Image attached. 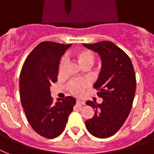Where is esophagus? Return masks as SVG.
Instances as JSON below:
<instances>
[{
	"label": "esophagus",
	"mask_w": 154,
	"mask_h": 154,
	"mask_svg": "<svg viewBox=\"0 0 154 154\" xmlns=\"http://www.w3.org/2000/svg\"><path fill=\"white\" fill-rule=\"evenodd\" d=\"M76 102H77V105H85V104L84 101H82V100H78V99H77V101H76Z\"/></svg>",
	"instance_id": "obj_1"
}]
</instances>
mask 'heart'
Returning <instances> with one entry per match:
<instances>
[{"label": "heart", "mask_w": 154, "mask_h": 154, "mask_svg": "<svg viewBox=\"0 0 154 154\" xmlns=\"http://www.w3.org/2000/svg\"><path fill=\"white\" fill-rule=\"evenodd\" d=\"M76 57L77 59V61L79 63V65L82 66L84 65H90L92 66L95 60L94 54L89 50L87 49H82L80 50L78 53L76 54ZM65 65V60L62 59L60 60V65H59V70L61 72L64 69V66ZM88 82L86 81H73L71 82L68 85V89L69 90L71 94L74 95H80L82 94L85 89H86L88 87Z\"/></svg>", "instance_id": "1"}]
</instances>
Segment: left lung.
I'll list each match as a JSON object with an SVG mask.
<instances>
[{"instance_id": "1", "label": "left lung", "mask_w": 154, "mask_h": 154, "mask_svg": "<svg viewBox=\"0 0 154 154\" xmlns=\"http://www.w3.org/2000/svg\"><path fill=\"white\" fill-rule=\"evenodd\" d=\"M83 45L98 53L102 62L94 87L103 101H86L94 115L85 121V126L93 136L106 138L116 134L129 116L136 91L135 72L129 56L112 42Z\"/></svg>"}]
</instances>
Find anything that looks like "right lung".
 <instances>
[{
	"label": "right lung",
	"mask_w": 154,
	"mask_h": 154,
	"mask_svg": "<svg viewBox=\"0 0 154 154\" xmlns=\"http://www.w3.org/2000/svg\"><path fill=\"white\" fill-rule=\"evenodd\" d=\"M72 45L40 43L26 58L20 75V97L28 122L41 136L52 139L65 128L76 99L66 97L53 103L50 86L57 81L61 56Z\"/></svg>",
	"instance_id": "add662e5"
}]
</instances>
